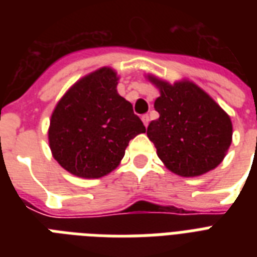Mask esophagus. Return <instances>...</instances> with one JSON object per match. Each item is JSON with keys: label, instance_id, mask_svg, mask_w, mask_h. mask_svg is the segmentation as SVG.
Masks as SVG:
<instances>
[{"label": "esophagus", "instance_id": "obj_1", "mask_svg": "<svg viewBox=\"0 0 257 257\" xmlns=\"http://www.w3.org/2000/svg\"><path fill=\"white\" fill-rule=\"evenodd\" d=\"M141 120H143V122H144L145 126H148V124H149V116H148V114H143V116H141Z\"/></svg>", "mask_w": 257, "mask_h": 257}]
</instances>
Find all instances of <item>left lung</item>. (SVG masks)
I'll return each mask as SVG.
<instances>
[{"instance_id": "1", "label": "left lung", "mask_w": 257, "mask_h": 257, "mask_svg": "<svg viewBox=\"0 0 257 257\" xmlns=\"http://www.w3.org/2000/svg\"><path fill=\"white\" fill-rule=\"evenodd\" d=\"M148 80L160 90L155 101L160 117L147 131L157 156L169 171L183 177L215 169L232 143L229 116L193 82L184 80L171 85L151 74Z\"/></svg>"}]
</instances>
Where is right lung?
I'll return each instance as SVG.
<instances>
[{"instance_id": "right-lung-1", "label": "right lung", "mask_w": 257, "mask_h": 257, "mask_svg": "<svg viewBox=\"0 0 257 257\" xmlns=\"http://www.w3.org/2000/svg\"><path fill=\"white\" fill-rule=\"evenodd\" d=\"M117 73L101 69L78 80L56 105L48 137L62 168L100 179L117 168L129 141L145 132L132 104L117 93Z\"/></svg>"}]
</instances>
